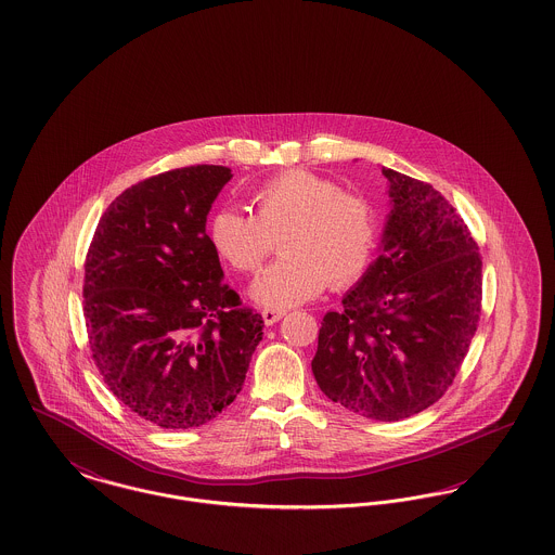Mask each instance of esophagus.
<instances>
[{
  "instance_id": "34e87169",
  "label": "esophagus",
  "mask_w": 555,
  "mask_h": 555,
  "mask_svg": "<svg viewBox=\"0 0 555 555\" xmlns=\"http://www.w3.org/2000/svg\"><path fill=\"white\" fill-rule=\"evenodd\" d=\"M283 317H285V310H274V308H263V310H261V319H263L266 325H274V323H279Z\"/></svg>"
}]
</instances>
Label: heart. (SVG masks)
<instances>
[{
	"label": "heart",
	"instance_id": "obj_1",
	"mask_svg": "<svg viewBox=\"0 0 555 555\" xmlns=\"http://www.w3.org/2000/svg\"><path fill=\"white\" fill-rule=\"evenodd\" d=\"M256 215L221 209L209 238L217 256L238 272H256L279 237V257L251 283V298L274 310L340 289L363 276L376 249L372 207L323 175L281 172L251 196Z\"/></svg>",
	"mask_w": 555,
	"mask_h": 555
}]
</instances>
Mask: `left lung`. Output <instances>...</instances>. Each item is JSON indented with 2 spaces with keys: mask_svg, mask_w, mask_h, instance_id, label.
<instances>
[{
  "mask_svg": "<svg viewBox=\"0 0 555 555\" xmlns=\"http://www.w3.org/2000/svg\"><path fill=\"white\" fill-rule=\"evenodd\" d=\"M380 256L323 317L312 374L341 408L395 423L456 378L481 314V257L467 223L425 181L384 167Z\"/></svg>",
  "mask_w": 555,
  "mask_h": 555,
  "instance_id": "obj_1",
  "label": "left lung"
}]
</instances>
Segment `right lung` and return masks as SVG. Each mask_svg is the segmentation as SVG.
<instances>
[{"mask_svg": "<svg viewBox=\"0 0 555 555\" xmlns=\"http://www.w3.org/2000/svg\"><path fill=\"white\" fill-rule=\"evenodd\" d=\"M228 167L160 172L101 217L85 263L92 361L137 416L201 427L241 392L263 321L221 279L207 215Z\"/></svg>", "mask_w": 555, "mask_h": 555, "instance_id": "right-lung-1", "label": "right lung"}]
</instances>
